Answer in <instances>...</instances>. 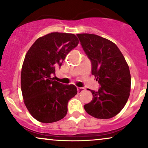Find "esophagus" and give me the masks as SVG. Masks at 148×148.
<instances>
[{
  "label": "esophagus",
  "instance_id": "1",
  "mask_svg": "<svg viewBox=\"0 0 148 148\" xmlns=\"http://www.w3.org/2000/svg\"><path fill=\"white\" fill-rule=\"evenodd\" d=\"M85 90L84 88H77V91H78V93H81V92H83Z\"/></svg>",
  "mask_w": 148,
  "mask_h": 148
}]
</instances>
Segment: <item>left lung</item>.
<instances>
[{
  "label": "left lung",
  "instance_id": "left-lung-1",
  "mask_svg": "<svg viewBox=\"0 0 148 148\" xmlns=\"http://www.w3.org/2000/svg\"><path fill=\"white\" fill-rule=\"evenodd\" d=\"M81 45L90 59L92 74L100 86L91 91L92 99L84 105L94 118L109 119L118 114L130 95L131 75L125 57L115 44L94 34H77Z\"/></svg>",
  "mask_w": 148,
  "mask_h": 148
}]
</instances>
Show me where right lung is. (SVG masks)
<instances>
[{
    "label": "right lung",
    "mask_w": 148,
    "mask_h": 148,
    "mask_svg": "<svg viewBox=\"0 0 148 148\" xmlns=\"http://www.w3.org/2000/svg\"><path fill=\"white\" fill-rule=\"evenodd\" d=\"M78 44L74 34L51 33L37 39L25 54L21 74L22 95L37 121L54 123L67 114V103L77 89L74 85L54 81L51 75Z\"/></svg>",
    "instance_id": "obj_1"
}]
</instances>
